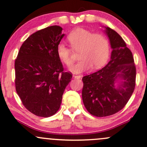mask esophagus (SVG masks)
Segmentation results:
<instances>
[{
  "instance_id": "obj_1",
  "label": "esophagus",
  "mask_w": 147,
  "mask_h": 147,
  "mask_svg": "<svg viewBox=\"0 0 147 147\" xmlns=\"http://www.w3.org/2000/svg\"><path fill=\"white\" fill-rule=\"evenodd\" d=\"M72 77H73L74 78H75V79H81V75H73Z\"/></svg>"
}]
</instances>
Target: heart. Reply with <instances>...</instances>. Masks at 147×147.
I'll return each mask as SVG.
<instances>
[{
	"instance_id": "heart-1",
	"label": "heart",
	"mask_w": 147,
	"mask_h": 147,
	"mask_svg": "<svg viewBox=\"0 0 147 147\" xmlns=\"http://www.w3.org/2000/svg\"><path fill=\"white\" fill-rule=\"evenodd\" d=\"M68 40L72 49L80 51L79 58L81 60L70 68L74 73H81L92 67L98 69L105 65L110 55V42L105 35L94 33L84 28H77L68 34ZM64 42H59L57 53L60 60L67 66L74 63L72 51Z\"/></svg>"
}]
</instances>
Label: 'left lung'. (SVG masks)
<instances>
[{"label":"left lung","instance_id":"obj_1","mask_svg":"<svg viewBox=\"0 0 147 147\" xmlns=\"http://www.w3.org/2000/svg\"><path fill=\"white\" fill-rule=\"evenodd\" d=\"M110 40L111 60L98 71L83 77V102L91 115L107 117L121 110L132 95L136 85V69L134 57L121 36L105 27ZM117 80L122 83L115 88Z\"/></svg>","mask_w":147,"mask_h":147}]
</instances>
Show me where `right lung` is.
<instances>
[{"instance_id": "right-lung-1", "label": "right lung", "mask_w": 147, "mask_h": 147, "mask_svg": "<svg viewBox=\"0 0 147 147\" xmlns=\"http://www.w3.org/2000/svg\"><path fill=\"white\" fill-rule=\"evenodd\" d=\"M51 26L31 34L23 42L15 61L17 94L24 107L36 116L49 117L60 107L72 73L64 72L57 46L64 36Z\"/></svg>"}]
</instances>
